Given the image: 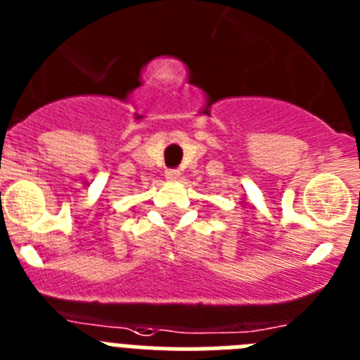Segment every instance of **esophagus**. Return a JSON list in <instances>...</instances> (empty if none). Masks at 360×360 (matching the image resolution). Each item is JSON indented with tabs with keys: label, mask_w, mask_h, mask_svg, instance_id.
I'll return each instance as SVG.
<instances>
[{
	"label": "esophagus",
	"mask_w": 360,
	"mask_h": 360,
	"mask_svg": "<svg viewBox=\"0 0 360 360\" xmlns=\"http://www.w3.org/2000/svg\"><path fill=\"white\" fill-rule=\"evenodd\" d=\"M179 170H167V172H165V179L167 181H170V183H174V181H177L179 179Z\"/></svg>",
	"instance_id": "34e87169"
}]
</instances>
